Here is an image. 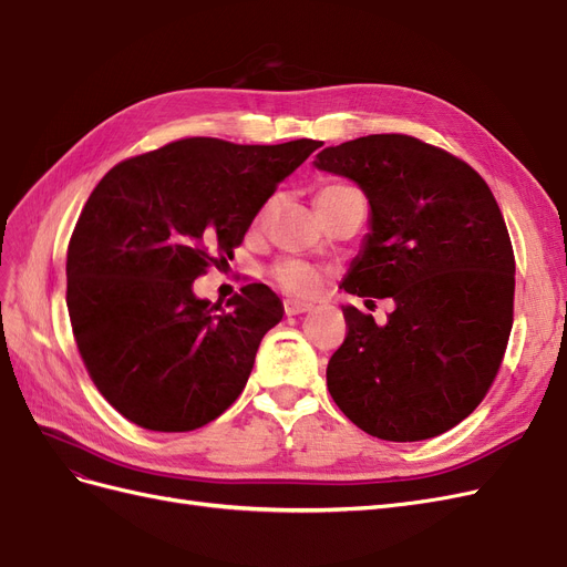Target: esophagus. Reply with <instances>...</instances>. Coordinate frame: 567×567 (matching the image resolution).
I'll use <instances>...</instances> for the list:
<instances>
[{
	"label": "esophagus",
	"mask_w": 567,
	"mask_h": 567,
	"mask_svg": "<svg viewBox=\"0 0 567 567\" xmlns=\"http://www.w3.org/2000/svg\"><path fill=\"white\" fill-rule=\"evenodd\" d=\"M284 310H286L288 317H296V315H302V312H310L312 305H310V302H300V300L288 298V300H284Z\"/></svg>",
	"instance_id": "obj_1"
}]
</instances>
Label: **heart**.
Here are the masks:
<instances>
[{"label": "heart", "mask_w": 567, "mask_h": 567, "mask_svg": "<svg viewBox=\"0 0 567 567\" xmlns=\"http://www.w3.org/2000/svg\"><path fill=\"white\" fill-rule=\"evenodd\" d=\"M326 188H338V186H326ZM321 188V192H326ZM269 213V205L262 210V215ZM271 279L277 284L284 293L296 296V298H310L319 290V274L300 260H281L271 267Z\"/></svg>", "instance_id": "b5f03b06"}]
</instances>
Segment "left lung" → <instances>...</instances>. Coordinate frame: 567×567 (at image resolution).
<instances>
[{
  "label": "left lung",
  "instance_id": "obj_1",
  "mask_svg": "<svg viewBox=\"0 0 567 567\" xmlns=\"http://www.w3.org/2000/svg\"><path fill=\"white\" fill-rule=\"evenodd\" d=\"M315 167L352 179L371 208L340 288L394 302L385 326L342 307L331 398L373 437L442 435L483 402L511 336L516 260L499 205L468 163L406 134L329 146Z\"/></svg>",
  "mask_w": 567,
  "mask_h": 567
}]
</instances>
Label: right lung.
<instances>
[{
    "label": "right lung",
    "mask_w": 567,
    "mask_h": 567,
    "mask_svg": "<svg viewBox=\"0 0 567 567\" xmlns=\"http://www.w3.org/2000/svg\"><path fill=\"white\" fill-rule=\"evenodd\" d=\"M319 146L192 136L96 184L68 246L65 302L84 367L127 421L196 431L241 394L284 305L265 284L213 305L194 281L241 246L279 182Z\"/></svg>",
    "instance_id": "right-lung-1"
}]
</instances>
